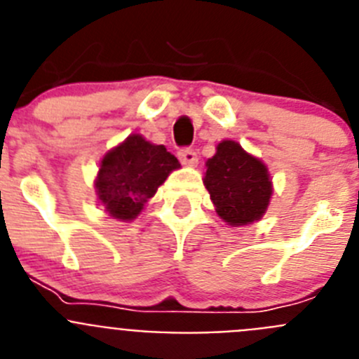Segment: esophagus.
<instances>
[{
    "label": "esophagus",
    "mask_w": 359,
    "mask_h": 359,
    "mask_svg": "<svg viewBox=\"0 0 359 359\" xmlns=\"http://www.w3.org/2000/svg\"><path fill=\"white\" fill-rule=\"evenodd\" d=\"M177 158L182 160L183 165H190V167H194L198 163V152L192 151V149H180Z\"/></svg>",
    "instance_id": "1"
}]
</instances>
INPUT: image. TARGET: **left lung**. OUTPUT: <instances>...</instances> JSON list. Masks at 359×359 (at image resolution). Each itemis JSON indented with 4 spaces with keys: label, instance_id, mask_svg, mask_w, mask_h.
Segmentation results:
<instances>
[{
    "label": "left lung",
    "instance_id": "left-lung-1",
    "mask_svg": "<svg viewBox=\"0 0 359 359\" xmlns=\"http://www.w3.org/2000/svg\"><path fill=\"white\" fill-rule=\"evenodd\" d=\"M205 187L219 217L237 226L261 219L271 198L266 165L230 140L221 142L207 161Z\"/></svg>",
    "mask_w": 359,
    "mask_h": 359
}]
</instances>
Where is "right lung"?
<instances>
[{"label": "right lung", "mask_w": 359, "mask_h": 359, "mask_svg": "<svg viewBox=\"0 0 359 359\" xmlns=\"http://www.w3.org/2000/svg\"><path fill=\"white\" fill-rule=\"evenodd\" d=\"M177 167V158L163 145H152L140 135H131L104 156L97 177L98 199L113 217L135 219Z\"/></svg>", "instance_id": "obj_1"}]
</instances>
